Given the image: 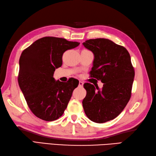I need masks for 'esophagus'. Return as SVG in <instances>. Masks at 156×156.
<instances>
[{"instance_id": "esophagus-1", "label": "esophagus", "mask_w": 156, "mask_h": 156, "mask_svg": "<svg viewBox=\"0 0 156 156\" xmlns=\"http://www.w3.org/2000/svg\"><path fill=\"white\" fill-rule=\"evenodd\" d=\"M83 84H84L83 82H81V81H80V82H79L78 87H83Z\"/></svg>"}]
</instances>
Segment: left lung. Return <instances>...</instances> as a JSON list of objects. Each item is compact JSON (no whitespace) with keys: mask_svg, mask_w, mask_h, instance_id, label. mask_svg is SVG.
Masks as SVG:
<instances>
[{"mask_svg":"<svg viewBox=\"0 0 156 156\" xmlns=\"http://www.w3.org/2000/svg\"><path fill=\"white\" fill-rule=\"evenodd\" d=\"M82 44L94 55L90 77L103 83L101 90L90 83L84 84L87 96L82 106L89 119L102 123L117 117L130 100L134 68L126 48L109 39H92Z\"/></svg>","mask_w":156,"mask_h":156,"instance_id":"1","label":"left lung"}]
</instances>
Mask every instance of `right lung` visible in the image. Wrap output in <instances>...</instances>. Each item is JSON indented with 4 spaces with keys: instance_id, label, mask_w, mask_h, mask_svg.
Here are the masks:
<instances>
[{
    "instance_id": "1",
    "label": "right lung",
    "mask_w": 156,
    "mask_h": 156,
    "mask_svg": "<svg viewBox=\"0 0 156 156\" xmlns=\"http://www.w3.org/2000/svg\"><path fill=\"white\" fill-rule=\"evenodd\" d=\"M80 43L64 38L44 37L23 51L19 59L18 82L29 108L36 117L52 121L64 113L79 81H55V69L62 65L64 53Z\"/></svg>"
}]
</instances>
